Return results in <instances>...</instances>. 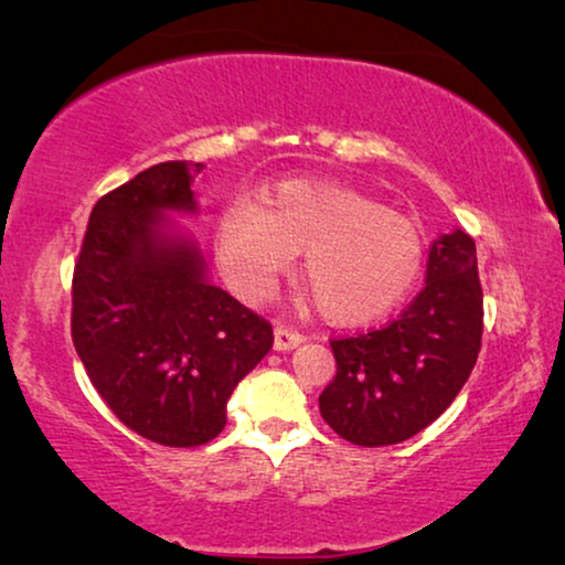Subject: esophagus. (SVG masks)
Masks as SVG:
<instances>
[{
	"label": "esophagus",
	"mask_w": 565,
	"mask_h": 565,
	"mask_svg": "<svg viewBox=\"0 0 565 565\" xmlns=\"http://www.w3.org/2000/svg\"><path fill=\"white\" fill-rule=\"evenodd\" d=\"M303 334L296 329L285 327V323H277L275 327V350L277 352H288V350H296L298 344H303Z\"/></svg>",
	"instance_id": "1"
}]
</instances>
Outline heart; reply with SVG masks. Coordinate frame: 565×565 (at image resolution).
<instances>
[{
	"instance_id": "b5f03b06",
	"label": "heart",
	"mask_w": 565,
	"mask_h": 565,
	"mask_svg": "<svg viewBox=\"0 0 565 565\" xmlns=\"http://www.w3.org/2000/svg\"><path fill=\"white\" fill-rule=\"evenodd\" d=\"M298 252L316 306L337 323L393 311L424 267L422 228L342 182L282 180L259 205L236 198L218 215V265L246 298L273 296Z\"/></svg>"
}]
</instances>
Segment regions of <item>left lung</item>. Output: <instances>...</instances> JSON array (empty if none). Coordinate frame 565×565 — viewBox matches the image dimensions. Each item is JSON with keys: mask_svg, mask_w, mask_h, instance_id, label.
<instances>
[{"mask_svg": "<svg viewBox=\"0 0 565 565\" xmlns=\"http://www.w3.org/2000/svg\"><path fill=\"white\" fill-rule=\"evenodd\" d=\"M481 334L476 242L458 228L431 244L427 285L396 321L331 339L337 375L319 396L323 422L362 447L419 435L466 385Z\"/></svg>", "mask_w": 565, "mask_h": 565, "instance_id": "8db88e82", "label": "left lung"}]
</instances>
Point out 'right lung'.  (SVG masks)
Wrapping results in <instances>:
<instances>
[{"label":"right lung","instance_id":"add662e5","mask_svg":"<svg viewBox=\"0 0 565 565\" xmlns=\"http://www.w3.org/2000/svg\"><path fill=\"white\" fill-rule=\"evenodd\" d=\"M203 164L161 161L92 207L72 280V339L92 385L136 435L211 443L231 393L273 350V327L205 277L161 211H195Z\"/></svg>","mask_w":565,"mask_h":565}]
</instances>
